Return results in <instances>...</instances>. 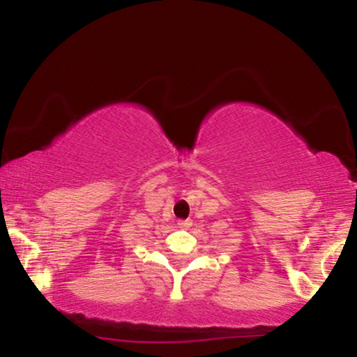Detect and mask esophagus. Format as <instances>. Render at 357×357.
<instances>
[{
    "mask_svg": "<svg viewBox=\"0 0 357 357\" xmlns=\"http://www.w3.org/2000/svg\"><path fill=\"white\" fill-rule=\"evenodd\" d=\"M178 227L183 228V230H186V228L191 227V220H179Z\"/></svg>",
    "mask_w": 357,
    "mask_h": 357,
    "instance_id": "34e87169",
    "label": "esophagus"
}]
</instances>
